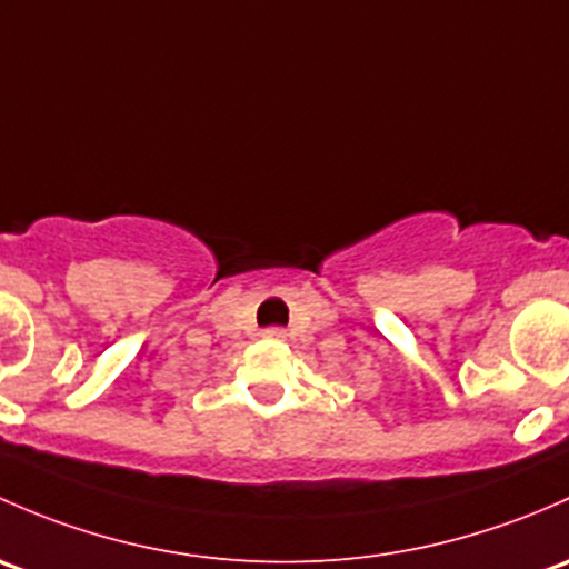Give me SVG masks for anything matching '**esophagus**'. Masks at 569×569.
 Masks as SVG:
<instances>
[{
    "mask_svg": "<svg viewBox=\"0 0 569 569\" xmlns=\"http://www.w3.org/2000/svg\"><path fill=\"white\" fill-rule=\"evenodd\" d=\"M266 337H284L282 328H266Z\"/></svg>",
    "mask_w": 569,
    "mask_h": 569,
    "instance_id": "obj_1",
    "label": "esophagus"
}]
</instances>
